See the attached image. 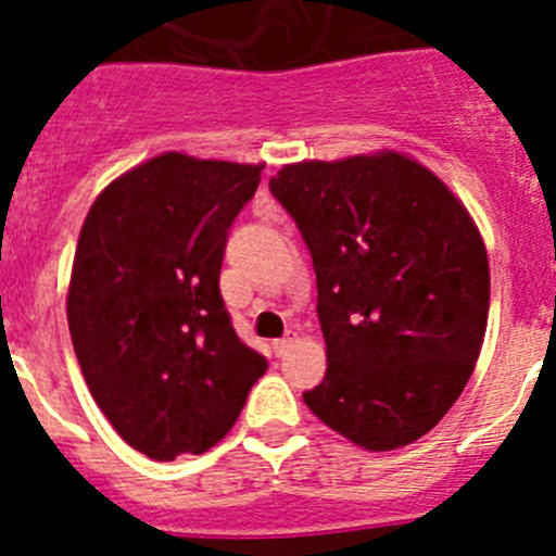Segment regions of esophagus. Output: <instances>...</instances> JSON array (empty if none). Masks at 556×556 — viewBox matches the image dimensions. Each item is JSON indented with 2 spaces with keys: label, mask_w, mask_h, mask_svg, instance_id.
Instances as JSON below:
<instances>
[{
  "label": "esophagus",
  "mask_w": 556,
  "mask_h": 556,
  "mask_svg": "<svg viewBox=\"0 0 556 556\" xmlns=\"http://www.w3.org/2000/svg\"><path fill=\"white\" fill-rule=\"evenodd\" d=\"M294 342H298V337H294V333H287V337L275 339V342H273V351L278 353V356H283V353H289V351H292V345H294Z\"/></svg>",
  "instance_id": "34e87169"
}]
</instances>
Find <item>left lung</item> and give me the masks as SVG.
<instances>
[{
	"label": "left lung",
	"instance_id": "left-lung-1",
	"mask_svg": "<svg viewBox=\"0 0 556 556\" xmlns=\"http://www.w3.org/2000/svg\"><path fill=\"white\" fill-rule=\"evenodd\" d=\"M269 191L317 273L328 370L303 401L367 451L415 443L456 404L488 331L490 264L473 217L395 150L287 164Z\"/></svg>",
	"mask_w": 556,
	"mask_h": 556
}]
</instances>
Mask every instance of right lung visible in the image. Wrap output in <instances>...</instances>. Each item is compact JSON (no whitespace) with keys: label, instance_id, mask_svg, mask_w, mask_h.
<instances>
[{"label":"right lung","instance_id":"add662e5","mask_svg":"<svg viewBox=\"0 0 556 556\" xmlns=\"http://www.w3.org/2000/svg\"><path fill=\"white\" fill-rule=\"evenodd\" d=\"M262 169L164 152L108 184L83 223L72 345L102 415L150 459L217 445L267 372L219 294L228 230Z\"/></svg>","mask_w":556,"mask_h":556}]
</instances>
